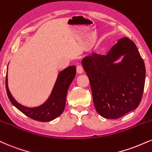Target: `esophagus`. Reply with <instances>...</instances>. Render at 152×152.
Returning a JSON list of instances; mask_svg holds the SVG:
<instances>
[{
	"label": "esophagus",
	"instance_id": "34e87169",
	"mask_svg": "<svg viewBox=\"0 0 152 152\" xmlns=\"http://www.w3.org/2000/svg\"><path fill=\"white\" fill-rule=\"evenodd\" d=\"M76 71H77V73L78 74H83V67H82V66H81V65L77 66V67H76Z\"/></svg>",
	"mask_w": 152,
	"mask_h": 152
}]
</instances>
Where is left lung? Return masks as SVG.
<instances>
[{"label": "left lung", "instance_id": "8db88e82", "mask_svg": "<svg viewBox=\"0 0 152 152\" xmlns=\"http://www.w3.org/2000/svg\"><path fill=\"white\" fill-rule=\"evenodd\" d=\"M121 56V62L115 61ZM91 83L96 111L106 119H118L140 105L146 69L135 44L120 39L106 55L94 53L82 59Z\"/></svg>", "mask_w": 152, "mask_h": 152}]
</instances>
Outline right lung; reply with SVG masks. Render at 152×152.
<instances>
[{
  "mask_svg": "<svg viewBox=\"0 0 152 152\" xmlns=\"http://www.w3.org/2000/svg\"><path fill=\"white\" fill-rule=\"evenodd\" d=\"M8 71V69H7ZM76 74L75 66L64 69L58 74L52 93L42 105L35 107H25L18 103L9 91L8 86V72L5 78L7 94L11 103L20 112L29 118L40 122H49L61 115L65 107L68 89Z\"/></svg>",
  "mask_w": 152,
  "mask_h": 152,
  "instance_id": "right-lung-1",
  "label": "right lung"
}]
</instances>
